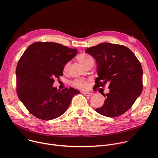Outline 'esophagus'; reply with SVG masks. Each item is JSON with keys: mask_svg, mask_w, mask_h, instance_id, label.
<instances>
[{"mask_svg": "<svg viewBox=\"0 0 158 158\" xmlns=\"http://www.w3.org/2000/svg\"><path fill=\"white\" fill-rule=\"evenodd\" d=\"M82 94H83L85 95H86V96H87V97H91L92 95H93V94H92V93H90V92H82Z\"/></svg>", "mask_w": 158, "mask_h": 158, "instance_id": "esophagus-1", "label": "esophagus"}]
</instances>
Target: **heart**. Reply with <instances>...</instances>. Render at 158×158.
Returning <instances> with one entry per match:
<instances>
[{
    "label": "heart",
    "instance_id": "heart-1",
    "mask_svg": "<svg viewBox=\"0 0 158 158\" xmlns=\"http://www.w3.org/2000/svg\"><path fill=\"white\" fill-rule=\"evenodd\" d=\"M77 60L79 63H81L82 66H84L86 68L89 64L94 63L93 58L88 54L85 53H81L79 54L77 57ZM69 66H70L69 62L66 63L64 64L63 68V71L64 73H66L68 72ZM72 83L73 86L79 89H86L88 86V81L83 79H76L73 80Z\"/></svg>",
    "mask_w": 158,
    "mask_h": 158
}]
</instances>
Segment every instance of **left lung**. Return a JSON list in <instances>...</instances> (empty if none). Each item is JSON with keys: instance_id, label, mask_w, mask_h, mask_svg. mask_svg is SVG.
<instances>
[{"instance_id": "left-lung-1", "label": "left lung", "mask_w": 158, "mask_h": 158, "mask_svg": "<svg viewBox=\"0 0 158 158\" xmlns=\"http://www.w3.org/2000/svg\"><path fill=\"white\" fill-rule=\"evenodd\" d=\"M86 52L93 56L97 64L98 76L94 88L110 83V93H101L106 101L96 111L107 117L126 113L143 89V70L138 58L127 47L110 43L88 48Z\"/></svg>"}]
</instances>
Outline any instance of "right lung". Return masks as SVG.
Segmentation results:
<instances>
[{"label":"right lung","mask_w":158,"mask_h":158,"mask_svg":"<svg viewBox=\"0 0 158 158\" xmlns=\"http://www.w3.org/2000/svg\"><path fill=\"white\" fill-rule=\"evenodd\" d=\"M77 48L54 42L30 45L16 66V92L27 110L36 118L48 120L67 110L72 97L79 94L73 88L57 90L52 85L63 76L64 64L76 56Z\"/></svg>","instance_id":"1"}]
</instances>
